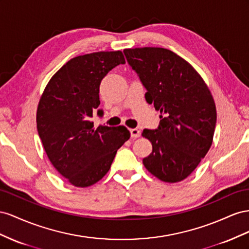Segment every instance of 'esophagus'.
Wrapping results in <instances>:
<instances>
[{
    "instance_id": "1",
    "label": "esophagus",
    "mask_w": 249,
    "mask_h": 249,
    "mask_svg": "<svg viewBox=\"0 0 249 249\" xmlns=\"http://www.w3.org/2000/svg\"><path fill=\"white\" fill-rule=\"evenodd\" d=\"M129 131H130L131 138H139L141 136V131L137 128H131V129H129Z\"/></svg>"
}]
</instances>
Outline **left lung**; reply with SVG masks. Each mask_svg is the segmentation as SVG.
Returning a JSON list of instances; mask_svg holds the SVG:
<instances>
[{
	"instance_id": "8db88e82",
	"label": "left lung",
	"mask_w": 249,
	"mask_h": 249,
	"mask_svg": "<svg viewBox=\"0 0 249 249\" xmlns=\"http://www.w3.org/2000/svg\"><path fill=\"white\" fill-rule=\"evenodd\" d=\"M124 54L147 89L146 101L160 112L159 128L142 132L152 144L143 164L161 181H181L212 146L217 120L214 98L197 71L168 49H125Z\"/></svg>"
}]
</instances>
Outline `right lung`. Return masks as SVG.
Segmentation results:
<instances>
[{"label":"right lung","instance_id":"add662e5","mask_svg":"<svg viewBox=\"0 0 249 249\" xmlns=\"http://www.w3.org/2000/svg\"><path fill=\"white\" fill-rule=\"evenodd\" d=\"M120 63H125L121 51L77 56L52 76L39 99L36 123L42 146L53 167L74 187L102 179L130 137L125 126L95 129L90 122L100 105V83Z\"/></svg>","mask_w":249,"mask_h":249}]
</instances>
